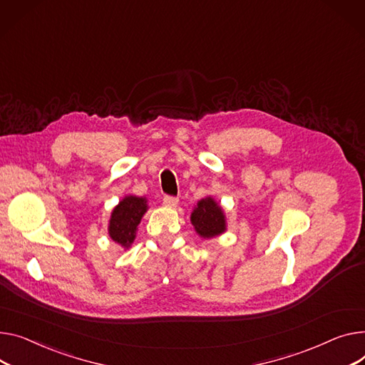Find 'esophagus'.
<instances>
[{"mask_svg":"<svg viewBox=\"0 0 365 365\" xmlns=\"http://www.w3.org/2000/svg\"><path fill=\"white\" fill-rule=\"evenodd\" d=\"M163 202H164V205H167V207H176V205L179 204V198L165 195V197H164V200H163Z\"/></svg>","mask_w":365,"mask_h":365,"instance_id":"34e87169","label":"esophagus"}]
</instances>
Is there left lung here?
Returning <instances> with one entry per match:
<instances>
[{
  "label": "left lung",
  "instance_id": "8db88e82",
  "mask_svg": "<svg viewBox=\"0 0 365 365\" xmlns=\"http://www.w3.org/2000/svg\"><path fill=\"white\" fill-rule=\"evenodd\" d=\"M190 223L195 227V232L204 239H210L226 232V215L223 208L211 197L198 201L197 207L193 208L190 214Z\"/></svg>",
  "mask_w": 365,
  "mask_h": 365
}]
</instances>
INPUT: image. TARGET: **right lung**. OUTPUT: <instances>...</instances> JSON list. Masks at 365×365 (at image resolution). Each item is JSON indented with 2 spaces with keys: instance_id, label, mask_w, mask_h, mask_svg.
<instances>
[{
  "instance_id": "add662e5",
  "label": "right lung",
  "mask_w": 365,
  "mask_h": 365,
  "mask_svg": "<svg viewBox=\"0 0 365 365\" xmlns=\"http://www.w3.org/2000/svg\"><path fill=\"white\" fill-rule=\"evenodd\" d=\"M147 210L148 204L145 198L135 195L125 197L111 212L108 225L110 237L125 250L130 248L136 237L138 226Z\"/></svg>"
}]
</instances>
